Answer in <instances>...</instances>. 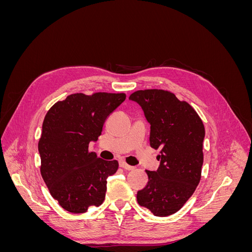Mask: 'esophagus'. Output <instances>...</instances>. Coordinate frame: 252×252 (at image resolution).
I'll return each mask as SVG.
<instances>
[{"label": "esophagus", "instance_id": "obj_1", "mask_svg": "<svg viewBox=\"0 0 252 252\" xmlns=\"http://www.w3.org/2000/svg\"><path fill=\"white\" fill-rule=\"evenodd\" d=\"M120 167H122V168H124V169H126V170H132L134 167L133 166H130V165H128L127 163H125V162H120Z\"/></svg>", "mask_w": 252, "mask_h": 252}]
</instances>
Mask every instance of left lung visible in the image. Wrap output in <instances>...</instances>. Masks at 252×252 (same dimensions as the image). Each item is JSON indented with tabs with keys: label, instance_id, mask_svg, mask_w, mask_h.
Returning a JSON list of instances; mask_svg holds the SVG:
<instances>
[{
	"label": "left lung",
	"instance_id": "left-lung-1",
	"mask_svg": "<svg viewBox=\"0 0 252 252\" xmlns=\"http://www.w3.org/2000/svg\"><path fill=\"white\" fill-rule=\"evenodd\" d=\"M138 103L150 124V146L159 148L157 171L146 170L147 185L136 193L139 205L156 217L179 211L199 185L203 166L204 124L196 111L170 91L138 90Z\"/></svg>",
	"mask_w": 252,
	"mask_h": 252
}]
</instances>
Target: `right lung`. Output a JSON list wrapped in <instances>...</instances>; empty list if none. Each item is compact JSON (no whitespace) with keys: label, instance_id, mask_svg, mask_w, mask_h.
Segmentation results:
<instances>
[{"label":"right lung","instance_id":"obj_1","mask_svg":"<svg viewBox=\"0 0 252 252\" xmlns=\"http://www.w3.org/2000/svg\"><path fill=\"white\" fill-rule=\"evenodd\" d=\"M125 94H74L57 102L45 116L39 141L41 174L61 207L84 213L105 200L107 178L116 173V159L105 161L88 150Z\"/></svg>","mask_w":252,"mask_h":252}]
</instances>
